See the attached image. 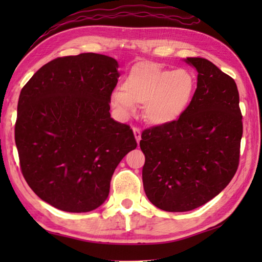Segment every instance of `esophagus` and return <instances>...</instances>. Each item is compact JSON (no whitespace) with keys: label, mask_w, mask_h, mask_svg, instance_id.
<instances>
[{"label":"esophagus","mask_w":262,"mask_h":262,"mask_svg":"<svg viewBox=\"0 0 262 262\" xmlns=\"http://www.w3.org/2000/svg\"><path fill=\"white\" fill-rule=\"evenodd\" d=\"M133 132H134V136H135V139H136L137 144H139L140 141H141V130L139 129V128H134V129H133Z\"/></svg>","instance_id":"1"}]
</instances>
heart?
<instances>
[{
	"mask_svg": "<svg viewBox=\"0 0 262 262\" xmlns=\"http://www.w3.org/2000/svg\"><path fill=\"white\" fill-rule=\"evenodd\" d=\"M195 79L186 69L168 70L141 62L130 69L121 88L111 92V103L123 117H129L135 104L143 105L145 120L166 125L179 119L190 105Z\"/></svg>",
	"mask_w": 262,
	"mask_h": 262,
	"instance_id": "1",
	"label": "heart"
}]
</instances>
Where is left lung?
I'll use <instances>...</instances> for the list:
<instances>
[{
  "label": "left lung",
  "mask_w": 262,
  "mask_h": 262,
  "mask_svg": "<svg viewBox=\"0 0 262 262\" xmlns=\"http://www.w3.org/2000/svg\"><path fill=\"white\" fill-rule=\"evenodd\" d=\"M198 72V86L178 120L142 133L144 192L165 211H189L227 187L236 173L243 136L236 82L212 62L184 60Z\"/></svg>",
  "instance_id": "8db88e82"
}]
</instances>
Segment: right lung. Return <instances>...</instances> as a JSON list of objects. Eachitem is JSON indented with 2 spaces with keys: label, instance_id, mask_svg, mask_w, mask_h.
Masks as SVG:
<instances>
[{
  "label": "right lung",
  "instance_id": "right-lung-1",
  "mask_svg": "<svg viewBox=\"0 0 262 262\" xmlns=\"http://www.w3.org/2000/svg\"><path fill=\"white\" fill-rule=\"evenodd\" d=\"M113 57H57L21 89L15 141L31 189L57 209L88 212L103 205L114 170L136 148L129 126L111 118L118 83Z\"/></svg>",
  "mask_w": 262,
  "mask_h": 262
}]
</instances>
